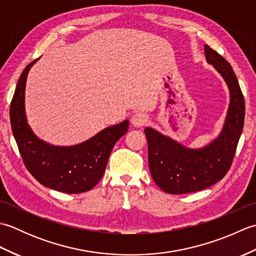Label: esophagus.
Returning <instances> with one entry per match:
<instances>
[{"label":"esophagus","mask_w":256,"mask_h":256,"mask_svg":"<svg viewBox=\"0 0 256 256\" xmlns=\"http://www.w3.org/2000/svg\"><path fill=\"white\" fill-rule=\"evenodd\" d=\"M146 122H148V116L142 112H138L132 116L131 123L135 128H142L144 124H146Z\"/></svg>","instance_id":"esophagus-1"}]
</instances>
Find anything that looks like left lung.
<instances>
[{
	"mask_svg": "<svg viewBox=\"0 0 256 256\" xmlns=\"http://www.w3.org/2000/svg\"><path fill=\"white\" fill-rule=\"evenodd\" d=\"M206 60L229 88L230 103L219 135L199 148H190L153 128L144 130L150 175L162 190L172 194L199 192L220 182L231 167L242 134L246 104L231 64L208 45Z\"/></svg>",
	"mask_w": 256,
	"mask_h": 256,
	"instance_id": "left-lung-1",
	"label": "left lung"
}]
</instances>
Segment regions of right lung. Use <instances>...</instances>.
Returning a JSON list of instances; mask_svg holds the SVG:
<instances>
[{
  "instance_id": "obj_1",
  "label": "right lung",
  "mask_w": 256,
  "mask_h": 256,
  "mask_svg": "<svg viewBox=\"0 0 256 256\" xmlns=\"http://www.w3.org/2000/svg\"><path fill=\"white\" fill-rule=\"evenodd\" d=\"M32 62L22 72L10 108L14 138L27 170L38 182L57 192L80 194L100 182L114 144L128 130V120L111 125L82 143L58 146L40 140L27 122L25 88Z\"/></svg>"
}]
</instances>
